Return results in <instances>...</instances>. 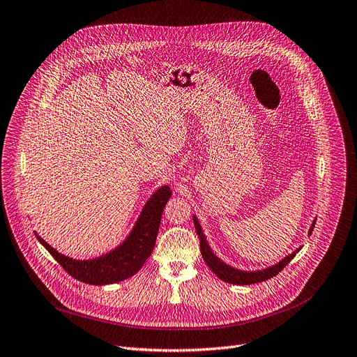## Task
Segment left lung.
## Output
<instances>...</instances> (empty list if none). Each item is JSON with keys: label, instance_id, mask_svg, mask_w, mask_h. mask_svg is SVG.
I'll return each instance as SVG.
<instances>
[{"label": "left lung", "instance_id": "left-lung-1", "mask_svg": "<svg viewBox=\"0 0 357 357\" xmlns=\"http://www.w3.org/2000/svg\"><path fill=\"white\" fill-rule=\"evenodd\" d=\"M192 220H194L195 230H197L198 238H199L201 255H203L206 264L208 266V268L217 277L220 278V280H223L226 283H230V284H254V283H259V282H266V280H268V278H271L275 274L280 273L289 264V262L294 258V255H296L302 250V246H299L298 250H294L291 254H289L287 257H284L283 259L278 261L277 264H274L271 267H267V268L254 270V271L239 270V268H235V267L226 264L225 261H222L219 257H217L213 252L211 246L208 245L207 238L204 235V230H203V227H201V225H199V222L197 219V215H192ZM314 226H315V220L312 222L311 227H309V230H307V236H311L312 230H314Z\"/></svg>", "mask_w": 357, "mask_h": 357}]
</instances>
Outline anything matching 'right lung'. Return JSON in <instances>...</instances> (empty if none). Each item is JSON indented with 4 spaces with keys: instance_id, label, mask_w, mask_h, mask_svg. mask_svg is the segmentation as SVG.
Returning a JSON list of instances; mask_svg holds the SVG:
<instances>
[{
    "instance_id": "obj_1",
    "label": "right lung",
    "mask_w": 357,
    "mask_h": 357,
    "mask_svg": "<svg viewBox=\"0 0 357 357\" xmlns=\"http://www.w3.org/2000/svg\"><path fill=\"white\" fill-rule=\"evenodd\" d=\"M170 195H172V191H170L169 185H163L154 191L144 204L128 236L112 251L96 258H70L54 250L36 231L35 235L48 252L63 266V268L77 280L95 286L118 283L134 275L151 255L158 238L162 213Z\"/></svg>"
}]
</instances>
